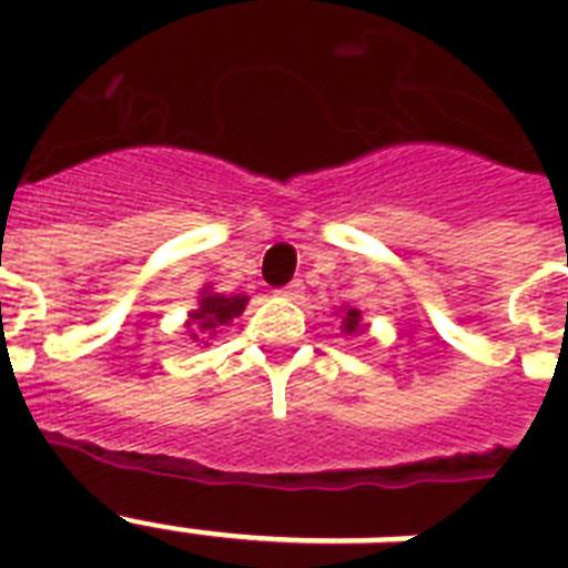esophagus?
<instances>
[{"instance_id": "esophagus-1", "label": "esophagus", "mask_w": 568, "mask_h": 568, "mask_svg": "<svg viewBox=\"0 0 568 568\" xmlns=\"http://www.w3.org/2000/svg\"><path fill=\"white\" fill-rule=\"evenodd\" d=\"M280 297H285V301H301L303 297V283L301 280H294V283H288L285 288H280Z\"/></svg>"}]
</instances>
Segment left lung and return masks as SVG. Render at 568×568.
Returning <instances> with one entry per match:
<instances>
[{
    "label": "left lung",
    "mask_w": 568,
    "mask_h": 568,
    "mask_svg": "<svg viewBox=\"0 0 568 568\" xmlns=\"http://www.w3.org/2000/svg\"><path fill=\"white\" fill-rule=\"evenodd\" d=\"M342 333L345 336H359V333H365L363 312L356 310V306H345L342 310Z\"/></svg>",
    "instance_id": "obj_1"
}]
</instances>
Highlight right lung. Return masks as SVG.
Masks as SVG:
<instances>
[{
	"label": "right lung",
	"instance_id": "1",
	"mask_svg": "<svg viewBox=\"0 0 568 568\" xmlns=\"http://www.w3.org/2000/svg\"><path fill=\"white\" fill-rule=\"evenodd\" d=\"M247 294H221L214 292L212 285H203L196 297V310H191L185 321V333L191 342H209L217 336V329L226 327L232 318H239L241 312L247 310Z\"/></svg>",
	"mask_w": 568,
	"mask_h": 568
}]
</instances>
